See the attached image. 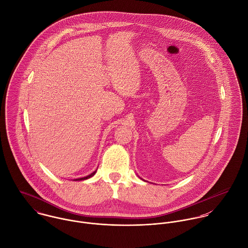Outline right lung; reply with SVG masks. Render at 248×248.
<instances>
[{"label":"right lung","mask_w":248,"mask_h":248,"mask_svg":"<svg viewBox=\"0 0 248 248\" xmlns=\"http://www.w3.org/2000/svg\"><path fill=\"white\" fill-rule=\"evenodd\" d=\"M96 173V171H94V172H92L91 174H89V175H87V176H85V177H81V178H78V179H76V180H78V181H80V180H84V179H88V178H90V177H92L94 174Z\"/></svg>","instance_id":"1"}]
</instances>
